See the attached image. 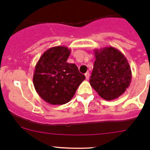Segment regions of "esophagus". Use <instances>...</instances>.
<instances>
[{
  "mask_svg": "<svg viewBox=\"0 0 150 150\" xmlns=\"http://www.w3.org/2000/svg\"><path fill=\"white\" fill-rule=\"evenodd\" d=\"M85 76H86V80H88L89 76H90V74H89V72H86V73L85 74Z\"/></svg>",
  "mask_w": 150,
  "mask_h": 150,
  "instance_id": "esophagus-1",
  "label": "esophagus"
}]
</instances>
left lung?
I'll list each match as a JSON object with an SVG mask.
<instances>
[{"instance_id": "obj_1", "label": "left lung", "mask_w": 150, "mask_h": 150, "mask_svg": "<svg viewBox=\"0 0 150 150\" xmlns=\"http://www.w3.org/2000/svg\"><path fill=\"white\" fill-rule=\"evenodd\" d=\"M94 54L91 86L105 100L117 99L129 87L132 78L126 57L112 46L96 48Z\"/></svg>"}]
</instances>
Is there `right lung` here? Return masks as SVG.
Instances as JSON below:
<instances>
[{
	"label": "right lung",
	"mask_w": 150,
	"mask_h": 150,
	"mask_svg": "<svg viewBox=\"0 0 150 150\" xmlns=\"http://www.w3.org/2000/svg\"><path fill=\"white\" fill-rule=\"evenodd\" d=\"M71 49L65 46L48 48L39 59L33 74V85L42 99L53 105L72 99L86 76L75 64L67 62Z\"/></svg>",
	"instance_id": "1"
}]
</instances>
